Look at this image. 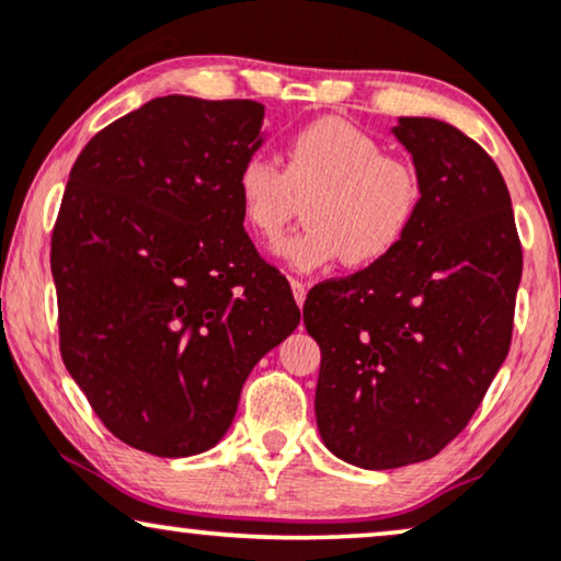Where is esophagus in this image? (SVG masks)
I'll list each match as a JSON object with an SVG mask.
<instances>
[{
	"label": "esophagus",
	"mask_w": 561,
	"mask_h": 561,
	"mask_svg": "<svg viewBox=\"0 0 561 561\" xmlns=\"http://www.w3.org/2000/svg\"><path fill=\"white\" fill-rule=\"evenodd\" d=\"M289 285H293L295 302L302 308V305H305V295H308V287H305V282H300V279H289Z\"/></svg>",
	"instance_id": "obj_1"
}]
</instances>
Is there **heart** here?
Instances as JSON below:
<instances>
[{
	"instance_id": "b5f03b06",
	"label": "heart",
	"mask_w": 561,
	"mask_h": 561,
	"mask_svg": "<svg viewBox=\"0 0 561 561\" xmlns=\"http://www.w3.org/2000/svg\"><path fill=\"white\" fill-rule=\"evenodd\" d=\"M245 226L272 241L308 197L305 222L276 241L274 253L295 272H316L343 259L367 268L390 259L421 218L425 184L405 159L387 156L367 130L341 117H318L287 140L285 167L251 153L236 176Z\"/></svg>"
}]
</instances>
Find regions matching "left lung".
Listing matches in <instances>:
<instances>
[{"label": "left lung", "mask_w": 561, "mask_h": 561, "mask_svg": "<svg viewBox=\"0 0 561 561\" xmlns=\"http://www.w3.org/2000/svg\"><path fill=\"white\" fill-rule=\"evenodd\" d=\"M425 184L405 243L320 282L302 316L320 346L316 417L335 457L394 469L457 438L505 362L524 251L505 179L449 123L400 117Z\"/></svg>", "instance_id": "left-lung-1"}]
</instances>
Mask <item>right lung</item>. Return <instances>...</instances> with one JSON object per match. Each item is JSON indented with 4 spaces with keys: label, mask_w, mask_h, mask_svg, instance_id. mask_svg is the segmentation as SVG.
Masks as SVG:
<instances>
[{
    "label": "right lung",
    "mask_w": 561,
    "mask_h": 561,
    "mask_svg": "<svg viewBox=\"0 0 561 561\" xmlns=\"http://www.w3.org/2000/svg\"><path fill=\"white\" fill-rule=\"evenodd\" d=\"M264 104L156 96L84 146L50 238L61 356L112 436L192 457L226 436L241 387L300 323L243 230L236 176Z\"/></svg>",
    "instance_id": "obj_1"
}]
</instances>
